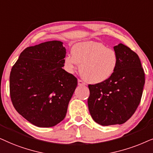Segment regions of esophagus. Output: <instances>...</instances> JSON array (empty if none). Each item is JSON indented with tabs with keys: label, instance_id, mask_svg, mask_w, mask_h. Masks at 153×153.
<instances>
[{
	"label": "esophagus",
	"instance_id": "1",
	"mask_svg": "<svg viewBox=\"0 0 153 153\" xmlns=\"http://www.w3.org/2000/svg\"><path fill=\"white\" fill-rule=\"evenodd\" d=\"M78 83L79 86H82V85H85V83L83 82L82 81L80 80H78Z\"/></svg>",
	"mask_w": 153,
	"mask_h": 153
}]
</instances>
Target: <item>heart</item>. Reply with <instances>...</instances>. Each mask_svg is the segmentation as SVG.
<instances>
[{
	"label": "heart",
	"instance_id": "heart-1",
	"mask_svg": "<svg viewBox=\"0 0 153 153\" xmlns=\"http://www.w3.org/2000/svg\"><path fill=\"white\" fill-rule=\"evenodd\" d=\"M71 52V55L68 54L64 58L65 69L73 73L80 64L81 75L91 84H99L108 80L117 68V53L101 42H78L72 47Z\"/></svg>",
	"mask_w": 153,
	"mask_h": 153
}]
</instances>
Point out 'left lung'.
<instances>
[{
    "mask_svg": "<svg viewBox=\"0 0 153 153\" xmlns=\"http://www.w3.org/2000/svg\"><path fill=\"white\" fill-rule=\"evenodd\" d=\"M118 56L114 74L102 83L89 85V111L102 126L122 125L135 113L139 105L145 73L137 54L123 43L113 47Z\"/></svg>",
    "mask_w": 153,
    "mask_h": 153,
    "instance_id": "left-lung-1",
    "label": "left lung"
}]
</instances>
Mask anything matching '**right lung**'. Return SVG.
<instances>
[{"label":"right lung","mask_w":153,"mask_h":153,"mask_svg":"<svg viewBox=\"0 0 153 153\" xmlns=\"http://www.w3.org/2000/svg\"><path fill=\"white\" fill-rule=\"evenodd\" d=\"M63 42L52 40L22 52L10 75L12 102L18 113L38 127H54L66 117L78 80L66 72Z\"/></svg>","instance_id":"obj_1"}]
</instances>
